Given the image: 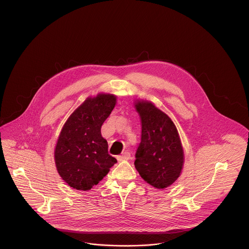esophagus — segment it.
Here are the masks:
<instances>
[{
    "label": "esophagus",
    "instance_id": "esophagus-1",
    "mask_svg": "<svg viewBox=\"0 0 249 249\" xmlns=\"http://www.w3.org/2000/svg\"><path fill=\"white\" fill-rule=\"evenodd\" d=\"M130 152H128V151H125V152H123V154L120 155V156H118V157H117V159H118V160H119V161H124V160H130Z\"/></svg>",
    "mask_w": 249,
    "mask_h": 249
}]
</instances>
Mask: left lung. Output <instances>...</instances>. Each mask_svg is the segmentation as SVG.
<instances>
[{
  "label": "left lung",
  "instance_id": "8db88e82",
  "mask_svg": "<svg viewBox=\"0 0 249 249\" xmlns=\"http://www.w3.org/2000/svg\"><path fill=\"white\" fill-rule=\"evenodd\" d=\"M134 107L142 126L134 165L146 183L163 190L178 180L184 166L185 154L178 129L152 102L137 99Z\"/></svg>",
  "mask_w": 249,
  "mask_h": 249
}]
</instances>
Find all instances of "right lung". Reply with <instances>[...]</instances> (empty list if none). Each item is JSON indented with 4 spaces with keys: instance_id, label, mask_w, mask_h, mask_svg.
Listing matches in <instances>:
<instances>
[{
    "instance_id": "obj_1",
    "label": "right lung",
    "mask_w": 249,
    "mask_h": 249,
    "mask_svg": "<svg viewBox=\"0 0 249 249\" xmlns=\"http://www.w3.org/2000/svg\"><path fill=\"white\" fill-rule=\"evenodd\" d=\"M117 104V96L88 97L64 123L54 150L60 178L71 188L89 190L105 178L117 160L108 154L101 128Z\"/></svg>"
}]
</instances>
